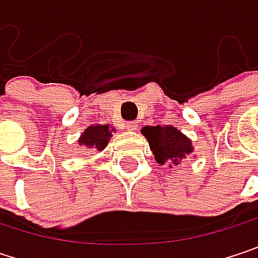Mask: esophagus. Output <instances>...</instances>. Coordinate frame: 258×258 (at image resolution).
<instances>
[{"label": "esophagus", "instance_id": "obj_1", "mask_svg": "<svg viewBox=\"0 0 258 258\" xmlns=\"http://www.w3.org/2000/svg\"><path fill=\"white\" fill-rule=\"evenodd\" d=\"M124 128L127 130V131H134V130L137 128V124H136L134 121H127V122L124 124Z\"/></svg>", "mask_w": 258, "mask_h": 258}]
</instances>
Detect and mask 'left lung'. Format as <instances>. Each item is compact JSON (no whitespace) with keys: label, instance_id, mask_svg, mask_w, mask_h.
<instances>
[{"label":"left lung","instance_id":"obj_1","mask_svg":"<svg viewBox=\"0 0 258 258\" xmlns=\"http://www.w3.org/2000/svg\"><path fill=\"white\" fill-rule=\"evenodd\" d=\"M142 133L148 139L155 161L158 164H166V163L178 164L180 160L186 158L192 152L191 140L186 139L179 130L172 125L145 127Z\"/></svg>","mask_w":258,"mask_h":258}]
</instances>
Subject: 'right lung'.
<instances>
[{
	"instance_id": "add662e5",
	"label": "right lung",
	"mask_w": 258,
	"mask_h": 258,
	"mask_svg": "<svg viewBox=\"0 0 258 258\" xmlns=\"http://www.w3.org/2000/svg\"><path fill=\"white\" fill-rule=\"evenodd\" d=\"M112 131L113 130L109 128V125H91L85 130L79 143L86 148H95L98 151H103L112 137Z\"/></svg>"
}]
</instances>
